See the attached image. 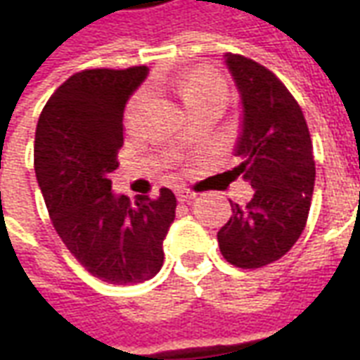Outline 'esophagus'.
<instances>
[{
  "label": "esophagus",
  "instance_id": "obj_1",
  "mask_svg": "<svg viewBox=\"0 0 360 360\" xmlns=\"http://www.w3.org/2000/svg\"><path fill=\"white\" fill-rule=\"evenodd\" d=\"M175 195H177V200H179V202H188V200L195 198L196 193L195 191H191V188H177Z\"/></svg>",
  "mask_w": 360,
  "mask_h": 360
}]
</instances>
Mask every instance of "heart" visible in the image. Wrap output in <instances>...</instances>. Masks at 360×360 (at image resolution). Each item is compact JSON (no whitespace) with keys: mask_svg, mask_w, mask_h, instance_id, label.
Masks as SVG:
<instances>
[{"mask_svg":"<svg viewBox=\"0 0 360 360\" xmlns=\"http://www.w3.org/2000/svg\"><path fill=\"white\" fill-rule=\"evenodd\" d=\"M150 86L172 90L173 94L179 98L181 103L187 108L188 113L198 108H204V105H224L227 100L226 81L216 71L204 69V67L169 75V77H164L162 81L150 82ZM142 103H144V94H136L127 105L125 123L129 127L134 125Z\"/></svg>","mask_w":360,"mask_h":360,"instance_id":"obj_1","label":"heart"}]
</instances>
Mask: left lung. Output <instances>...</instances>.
<instances>
[{
    "label": "left lung",
    "mask_w": 360,
    "mask_h": 360,
    "mask_svg": "<svg viewBox=\"0 0 360 360\" xmlns=\"http://www.w3.org/2000/svg\"><path fill=\"white\" fill-rule=\"evenodd\" d=\"M226 65L243 103L231 175L249 181L255 196L247 206L229 200L233 214L218 243L229 264L249 270L279 260L301 237L316 167L301 105L285 84L245 56L227 53Z\"/></svg>",
    "instance_id": "1"
}]
</instances>
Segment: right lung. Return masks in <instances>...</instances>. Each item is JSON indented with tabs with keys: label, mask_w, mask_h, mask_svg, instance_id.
<instances>
[{
	"label": "right lung",
	"mask_w": 360,
	"mask_h": 360,
	"mask_svg": "<svg viewBox=\"0 0 360 360\" xmlns=\"http://www.w3.org/2000/svg\"><path fill=\"white\" fill-rule=\"evenodd\" d=\"M148 67L75 73L44 105L34 139V172L51 224L84 270L113 285L154 278L164 264V239L177 198L111 191L119 167L123 111Z\"/></svg>",
	"instance_id": "right-lung-1"
}]
</instances>
